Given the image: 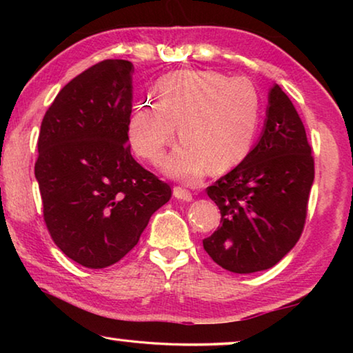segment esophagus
<instances>
[{
    "label": "esophagus",
    "mask_w": 353,
    "mask_h": 353,
    "mask_svg": "<svg viewBox=\"0 0 353 353\" xmlns=\"http://www.w3.org/2000/svg\"><path fill=\"white\" fill-rule=\"evenodd\" d=\"M172 194H174V198L181 199V201L190 202L191 199H193V194H191L188 190H185L182 187H174V188H172Z\"/></svg>",
    "instance_id": "34e87169"
}]
</instances>
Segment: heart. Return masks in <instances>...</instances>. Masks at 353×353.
Instances as JSON below:
<instances>
[{
	"label": "heart",
	"instance_id": "obj_1",
	"mask_svg": "<svg viewBox=\"0 0 353 353\" xmlns=\"http://www.w3.org/2000/svg\"><path fill=\"white\" fill-rule=\"evenodd\" d=\"M157 103L135 105L128 139L137 155L157 163L176 137L182 145L163 165L170 176L196 181L210 168L224 172L241 163L254 145L260 98L246 77L218 71H176L155 87Z\"/></svg>",
	"mask_w": 353,
	"mask_h": 353
}]
</instances>
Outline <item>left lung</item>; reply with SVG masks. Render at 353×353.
I'll return each mask as SVG.
<instances>
[{
  "label": "left lung",
  "instance_id": "1",
  "mask_svg": "<svg viewBox=\"0 0 353 353\" xmlns=\"http://www.w3.org/2000/svg\"><path fill=\"white\" fill-rule=\"evenodd\" d=\"M314 160L305 128L277 83L270 90L265 128L252 151L207 188L221 225L205 252L221 268L250 274L270 270L296 246L307 218Z\"/></svg>",
  "mask_w": 353,
  "mask_h": 353
}]
</instances>
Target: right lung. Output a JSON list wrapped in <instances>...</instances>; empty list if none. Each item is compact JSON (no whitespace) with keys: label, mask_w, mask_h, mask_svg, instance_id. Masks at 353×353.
<instances>
[{"label":"right lung","mask_w":353,"mask_h":353,"mask_svg":"<svg viewBox=\"0 0 353 353\" xmlns=\"http://www.w3.org/2000/svg\"><path fill=\"white\" fill-rule=\"evenodd\" d=\"M132 71L119 59L93 65L59 92L40 126L35 179L48 232L90 270L121 260L171 198L128 145Z\"/></svg>","instance_id":"1"}]
</instances>
